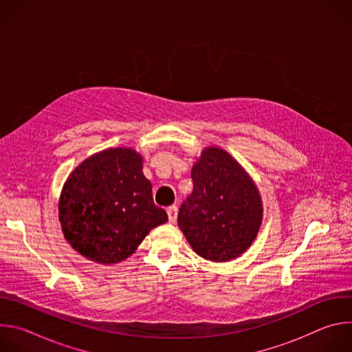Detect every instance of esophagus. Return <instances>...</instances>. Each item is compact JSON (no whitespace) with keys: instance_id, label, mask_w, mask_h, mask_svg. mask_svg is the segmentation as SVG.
<instances>
[{"instance_id":"1","label":"esophagus","mask_w":352,"mask_h":352,"mask_svg":"<svg viewBox=\"0 0 352 352\" xmlns=\"http://www.w3.org/2000/svg\"><path fill=\"white\" fill-rule=\"evenodd\" d=\"M167 214H168V221L170 223H175L177 216H178V208L177 206L167 208Z\"/></svg>"}]
</instances>
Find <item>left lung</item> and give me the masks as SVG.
Returning a JSON list of instances; mask_svg holds the SVG:
<instances>
[{"instance_id":"obj_1","label":"left lung","mask_w":352,"mask_h":352,"mask_svg":"<svg viewBox=\"0 0 352 352\" xmlns=\"http://www.w3.org/2000/svg\"><path fill=\"white\" fill-rule=\"evenodd\" d=\"M193 190L179 208L178 227L195 252L212 262L238 258L255 241L262 197L249 174L220 147H206L190 173Z\"/></svg>"}]
</instances>
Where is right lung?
<instances>
[{"mask_svg": "<svg viewBox=\"0 0 352 352\" xmlns=\"http://www.w3.org/2000/svg\"><path fill=\"white\" fill-rule=\"evenodd\" d=\"M143 160L129 147L82 162L64 184L58 217L65 239L89 261L114 265L131 256L148 231L168 220L153 202Z\"/></svg>", "mask_w": 352, "mask_h": 352, "instance_id": "right-lung-1", "label": "right lung"}]
</instances>
